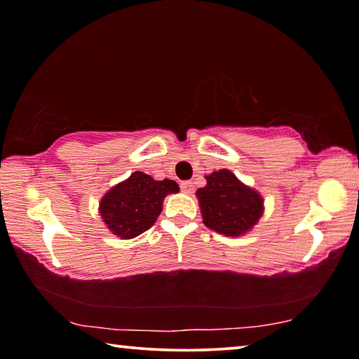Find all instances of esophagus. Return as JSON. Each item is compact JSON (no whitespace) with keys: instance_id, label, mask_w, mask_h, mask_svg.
I'll list each match as a JSON object with an SVG mask.
<instances>
[{"instance_id":"esophagus-1","label":"esophagus","mask_w":359,"mask_h":359,"mask_svg":"<svg viewBox=\"0 0 359 359\" xmlns=\"http://www.w3.org/2000/svg\"><path fill=\"white\" fill-rule=\"evenodd\" d=\"M180 188H182V191H184L185 194H191V193L194 191V185H193V182H182V184H180Z\"/></svg>"}]
</instances>
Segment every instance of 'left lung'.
<instances>
[{"label": "left lung", "mask_w": 359, "mask_h": 359, "mask_svg": "<svg viewBox=\"0 0 359 359\" xmlns=\"http://www.w3.org/2000/svg\"><path fill=\"white\" fill-rule=\"evenodd\" d=\"M208 184L196 191L203 222L228 238L252 231L264 212V199L255 188L241 182L229 169L205 175Z\"/></svg>", "instance_id": "obj_1"}]
</instances>
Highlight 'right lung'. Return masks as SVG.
Returning <instances> with one entry per match:
<instances>
[{
	"mask_svg": "<svg viewBox=\"0 0 359 359\" xmlns=\"http://www.w3.org/2000/svg\"><path fill=\"white\" fill-rule=\"evenodd\" d=\"M179 190L174 180H155L149 174L136 171L101 198V220L117 238L135 239L154 226L165 198Z\"/></svg>",
	"mask_w": 359,
	"mask_h": 359,
	"instance_id": "add662e5",
	"label": "right lung"
}]
</instances>
